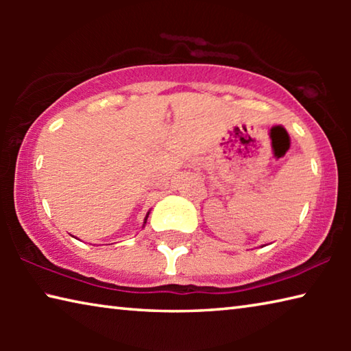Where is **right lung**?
Returning a JSON list of instances; mask_svg holds the SVG:
<instances>
[{"label": "right lung", "mask_w": 351, "mask_h": 351, "mask_svg": "<svg viewBox=\"0 0 351 351\" xmlns=\"http://www.w3.org/2000/svg\"><path fill=\"white\" fill-rule=\"evenodd\" d=\"M145 219H147V218H145Z\"/></svg>", "instance_id": "1"}]
</instances>
